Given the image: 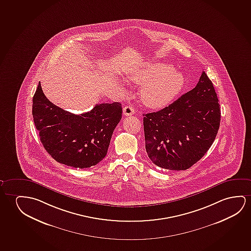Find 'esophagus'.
I'll list each match as a JSON object with an SVG mask.
<instances>
[{"instance_id":"1","label":"esophagus","mask_w":251,"mask_h":251,"mask_svg":"<svg viewBox=\"0 0 251 251\" xmlns=\"http://www.w3.org/2000/svg\"><path fill=\"white\" fill-rule=\"evenodd\" d=\"M135 113V109L130 105L125 106L124 108V114L125 116H132Z\"/></svg>"}]
</instances>
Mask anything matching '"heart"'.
<instances>
[{"instance_id":"b5f03b06","label":"heart","mask_w":251,"mask_h":251,"mask_svg":"<svg viewBox=\"0 0 251 251\" xmlns=\"http://www.w3.org/2000/svg\"><path fill=\"white\" fill-rule=\"evenodd\" d=\"M128 78L137 84H144L141 90L142 101L155 109L170 103L185 85L183 74L163 62L147 63L135 68Z\"/></svg>"}]
</instances>
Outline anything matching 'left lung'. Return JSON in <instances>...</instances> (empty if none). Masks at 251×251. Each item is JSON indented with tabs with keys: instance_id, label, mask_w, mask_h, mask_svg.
<instances>
[{
	"instance_id": "left-lung-1",
	"label": "left lung",
	"mask_w": 251,
	"mask_h": 251,
	"mask_svg": "<svg viewBox=\"0 0 251 251\" xmlns=\"http://www.w3.org/2000/svg\"><path fill=\"white\" fill-rule=\"evenodd\" d=\"M146 151L158 167L186 170L211 148L221 111L213 84L203 72L196 87L157 112L143 115Z\"/></svg>"
}]
</instances>
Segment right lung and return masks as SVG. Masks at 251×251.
Masks as SVG:
<instances>
[{
	"label": "right lung",
	"mask_w": 251,
	"mask_h": 251,
	"mask_svg": "<svg viewBox=\"0 0 251 251\" xmlns=\"http://www.w3.org/2000/svg\"><path fill=\"white\" fill-rule=\"evenodd\" d=\"M120 102L96 104L75 115L45 96L40 82L33 98L34 125L40 142L56 161L68 167H93L106 156L113 131L122 119Z\"/></svg>",
	"instance_id": "add662e5"
}]
</instances>
